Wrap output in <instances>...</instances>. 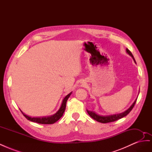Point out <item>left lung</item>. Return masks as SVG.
Wrapping results in <instances>:
<instances>
[{
	"label": "left lung",
	"mask_w": 152,
	"mask_h": 152,
	"mask_svg": "<svg viewBox=\"0 0 152 152\" xmlns=\"http://www.w3.org/2000/svg\"><path fill=\"white\" fill-rule=\"evenodd\" d=\"M126 51L127 53L130 55V56H132V58L134 59V62L136 63V61L134 59V56H133L132 54L131 53V52L127 48L126 49ZM136 100L137 99L134 101V102L133 103V104L129 108H128L126 111H125L124 112H122L121 113H118V114H115V115H109V116H102V115H99L96 114L95 112H91V111H89V110H87V112L88 113V114L90 115V117L91 118H93L94 120L98 121L99 122L101 123H108V122H114V121H118V119H121L124 117H126V115L130 113V112L132 110V108H134L135 103L136 102Z\"/></svg>",
	"instance_id": "8db88e82"
}]
</instances>
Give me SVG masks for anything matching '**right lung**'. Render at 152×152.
<instances>
[{
    "label": "right lung",
    "mask_w": 152,
    "mask_h": 152,
    "mask_svg": "<svg viewBox=\"0 0 152 152\" xmlns=\"http://www.w3.org/2000/svg\"><path fill=\"white\" fill-rule=\"evenodd\" d=\"M72 93L70 94H68L67 96H66V97L63 99V103L61 104V106L60 108L58 110V111L54 114L53 115L49 116V117H31L28 115H26L25 113H23L21 111L22 114L23 115L24 117L30 121L34 122H37L39 124H54L56 122H57L59 118H60L63 115L64 112H65V108H66V102L68 99V98L70 97V96L71 95Z\"/></svg>",
    "instance_id": "obj_1"
}]
</instances>
